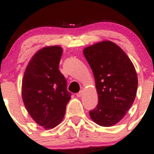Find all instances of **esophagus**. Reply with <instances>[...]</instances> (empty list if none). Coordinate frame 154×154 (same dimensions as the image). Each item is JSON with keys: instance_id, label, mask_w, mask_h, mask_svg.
I'll return each mask as SVG.
<instances>
[{"instance_id": "1", "label": "esophagus", "mask_w": 154, "mask_h": 154, "mask_svg": "<svg viewBox=\"0 0 154 154\" xmlns=\"http://www.w3.org/2000/svg\"><path fill=\"white\" fill-rule=\"evenodd\" d=\"M83 95V91L81 90V91H80V92H79L77 94V96L80 98V97H81Z\"/></svg>"}]
</instances>
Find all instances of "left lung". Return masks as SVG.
<instances>
[{"instance_id":"1","label":"left lung","mask_w":154,"mask_h":154,"mask_svg":"<svg viewBox=\"0 0 154 154\" xmlns=\"http://www.w3.org/2000/svg\"><path fill=\"white\" fill-rule=\"evenodd\" d=\"M83 55L93 73L98 96V104L89 116L99 126H113L135 101L138 89L135 67L125 52L110 41L86 47Z\"/></svg>"}]
</instances>
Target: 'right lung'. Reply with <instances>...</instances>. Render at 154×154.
Returning <instances> with one entry per match:
<instances>
[{"label":"right lung","instance_id":"1","mask_svg":"<svg viewBox=\"0 0 154 154\" xmlns=\"http://www.w3.org/2000/svg\"><path fill=\"white\" fill-rule=\"evenodd\" d=\"M62 55L59 46L41 49L30 60L22 79L24 104L31 118L45 129L62 122L71 99L66 79L59 70Z\"/></svg>","mask_w":154,"mask_h":154}]
</instances>
